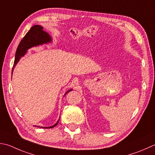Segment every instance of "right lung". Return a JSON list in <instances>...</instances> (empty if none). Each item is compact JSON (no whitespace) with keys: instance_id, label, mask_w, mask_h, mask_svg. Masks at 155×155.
<instances>
[{"instance_id":"1","label":"right lung","mask_w":155,"mask_h":155,"mask_svg":"<svg viewBox=\"0 0 155 155\" xmlns=\"http://www.w3.org/2000/svg\"><path fill=\"white\" fill-rule=\"evenodd\" d=\"M51 41V38L50 35L48 34V33L44 31L43 27L38 25L33 26L31 28L29 29V31L26 33V35L24 36V38L21 39L19 45H18L16 54H15V59L13 66V70H12V73H13L15 66H16L17 63L19 62L20 58L24 56V54L26 53L27 50L29 49V48L31 47L36 46V45H41L45 43H48V42H50ZM71 91H72V89L68 91L66 93V94L68 92ZM58 122L59 120L58 121L57 123L54 124V126L50 127H45L44 128H54V126L57 125Z\"/></svg>"}]
</instances>
